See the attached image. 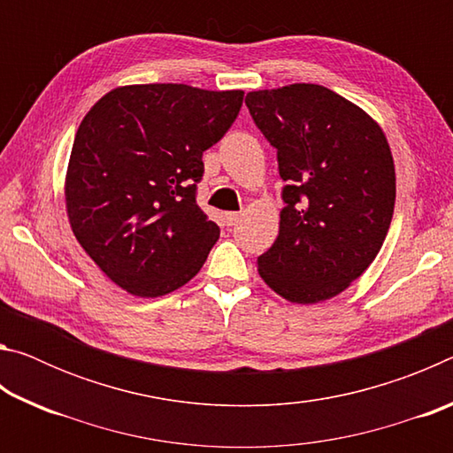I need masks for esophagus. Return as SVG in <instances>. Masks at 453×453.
<instances>
[{
    "mask_svg": "<svg viewBox=\"0 0 453 453\" xmlns=\"http://www.w3.org/2000/svg\"><path fill=\"white\" fill-rule=\"evenodd\" d=\"M240 218H242V213H237V211H227V213H224V219H226L227 226H235L237 221H240Z\"/></svg>",
    "mask_w": 453,
    "mask_h": 453,
    "instance_id": "34e87169",
    "label": "esophagus"
}]
</instances>
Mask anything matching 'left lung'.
Listing matches in <instances>:
<instances>
[{"label":"left lung","mask_w":453,"mask_h":453,"mask_svg":"<svg viewBox=\"0 0 453 453\" xmlns=\"http://www.w3.org/2000/svg\"><path fill=\"white\" fill-rule=\"evenodd\" d=\"M245 105L278 150L280 234L257 272L291 303L332 300L381 250L395 205V167L378 121L316 83L257 89Z\"/></svg>","instance_id":"obj_1"}]
</instances>
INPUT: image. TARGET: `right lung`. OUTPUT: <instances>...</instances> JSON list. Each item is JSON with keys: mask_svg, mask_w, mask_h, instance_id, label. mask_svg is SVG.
<instances>
[{"mask_svg": "<svg viewBox=\"0 0 453 453\" xmlns=\"http://www.w3.org/2000/svg\"><path fill=\"white\" fill-rule=\"evenodd\" d=\"M242 89L121 86L75 134L65 210L75 240L116 286L159 297L202 270L219 227L196 203L203 151L240 113Z\"/></svg>", "mask_w": 453, "mask_h": 453, "instance_id": "1", "label": "right lung"}]
</instances>
